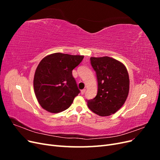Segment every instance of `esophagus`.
I'll use <instances>...</instances> for the list:
<instances>
[{"label": "esophagus", "mask_w": 160, "mask_h": 160, "mask_svg": "<svg viewBox=\"0 0 160 160\" xmlns=\"http://www.w3.org/2000/svg\"><path fill=\"white\" fill-rule=\"evenodd\" d=\"M85 91H86V89H82V90H81V93L82 95H83V94L85 93Z\"/></svg>", "instance_id": "obj_1"}]
</instances>
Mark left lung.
I'll use <instances>...</instances> for the list:
<instances>
[{
  "label": "left lung",
  "instance_id": "8db88e82",
  "mask_svg": "<svg viewBox=\"0 0 160 160\" xmlns=\"http://www.w3.org/2000/svg\"><path fill=\"white\" fill-rule=\"evenodd\" d=\"M91 64L98 82V93L88 100L89 108L100 116L113 114L122 107L129 90V79L125 66L109 57H91Z\"/></svg>",
  "mask_w": 160,
  "mask_h": 160
}]
</instances>
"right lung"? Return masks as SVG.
<instances>
[{
    "label": "right lung",
    "instance_id": "1",
    "mask_svg": "<svg viewBox=\"0 0 160 160\" xmlns=\"http://www.w3.org/2000/svg\"><path fill=\"white\" fill-rule=\"evenodd\" d=\"M83 57L56 52L41 61L35 71L33 85L38 102L43 109L57 113L70 107L80 93L72 71Z\"/></svg>",
    "mask_w": 160,
    "mask_h": 160
}]
</instances>
